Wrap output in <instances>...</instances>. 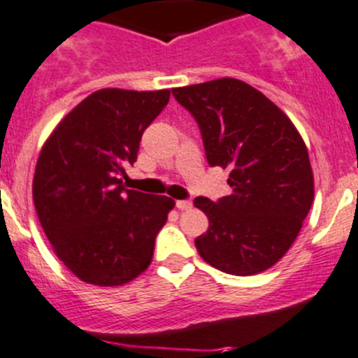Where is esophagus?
<instances>
[{
  "label": "esophagus",
  "mask_w": 358,
  "mask_h": 358,
  "mask_svg": "<svg viewBox=\"0 0 358 358\" xmlns=\"http://www.w3.org/2000/svg\"><path fill=\"white\" fill-rule=\"evenodd\" d=\"M176 208H178V210H190V208H192V201H190V199H178V201H176Z\"/></svg>",
  "instance_id": "1"
}]
</instances>
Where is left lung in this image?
Instances as JSON below:
<instances>
[{
  "label": "left lung",
  "instance_id": "1",
  "mask_svg": "<svg viewBox=\"0 0 358 358\" xmlns=\"http://www.w3.org/2000/svg\"><path fill=\"white\" fill-rule=\"evenodd\" d=\"M194 116L210 166L229 169V196L194 205L208 217L196 249L231 275H255L275 265L307 217L315 182L309 153L292 120L262 92L222 78L173 90Z\"/></svg>",
  "mask_w": 358,
  "mask_h": 358
}]
</instances>
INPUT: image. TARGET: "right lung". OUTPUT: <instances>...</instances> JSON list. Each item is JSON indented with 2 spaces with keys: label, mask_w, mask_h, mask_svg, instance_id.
<instances>
[{
  "label": "right lung",
  "mask_w": 358,
  "mask_h": 358,
  "mask_svg": "<svg viewBox=\"0 0 358 358\" xmlns=\"http://www.w3.org/2000/svg\"><path fill=\"white\" fill-rule=\"evenodd\" d=\"M168 102L169 90H99L59 122L40 152L36 215L56 256L85 282L122 286L152 263L175 201L125 189L122 178Z\"/></svg>",
  "instance_id": "add662e5"
}]
</instances>
